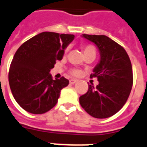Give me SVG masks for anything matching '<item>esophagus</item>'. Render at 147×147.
I'll use <instances>...</instances> for the list:
<instances>
[{"mask_svg":"<svg viewBox=\"0 0 147 147\" xmlns=\"http://www.w3.org/2000/svg\"><path fill=\"white\" fill-rule=\"evenodd\" d=\"M78 82V80L77 79H71L69 80V82H70L71 84H74V83H76V82Z\"/></svg>","mask_w":147,"mask_h":147,"instance_id":"esophagus-1","label":"esophagus"}]
</instances>
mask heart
Listing matches in <instances>:
<instances>
[{
    "label": "heart",
    "mask_w": 147,
    "mask_h": 147,
    "mask_svg": "<svg viewBox=\"0 0 147 147\" xmlns=\"http://www.w3.org/2000/svg\"><path fill=\"white\" fill-rule=\"evenodd\" d=\"M82 50H83L84 54H96L95 47L93 46V45H92V44H83V45H82ZM68 51V48L67 47V48L65 50V53H67ZM70 72L71 74L73 75V76H78V75H79V71L77 70V69H71Z\"/></svg>",
    "instance_id": "b5f03b06"
}]
</instances>
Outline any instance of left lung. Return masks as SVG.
Returning <instances> with one entry per match:
<instances>
[{
	"mask_svg": "<svg viewBox=\"0 0 147 147\" xmlns=\"http://www.w3.org/2000/svg\"><path fill=\"white\" fill-rule=\"evenodd\" d=\"M82 36L98 47L100 61L90 75V78H97L99 84L96 87L89 85L87 92L79 97V103L94 118H109L121 109L131 93V61L122 47L104 35Z\"/></svg>",
	"mask_w": 147,
	"mask_h": 147,
	"instance_id": "left-lung-1",
	"label": "left lung"
}]
</instances>
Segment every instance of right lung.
I'll list each match as a JSON object with an SVG mask.
<instances>
[{"mask_svg": "<svg viewBox=\"0 0 147 147\" xmlns=\"http://www.w3.org/2000/svg\"><path fill=\"white\" fill-rule=\"evenodd\" d=\"M71 34L43 32L22 43L11 63L8 81L19 106L28 112H47L57 103L60 92L69 83L65 77L53 79L50 74L65 49L73 40Z\"/></svg>", "mask_w": 147, "mask_h": 147, "instance_id": "1", "label": "right lung"}]
</instances>
